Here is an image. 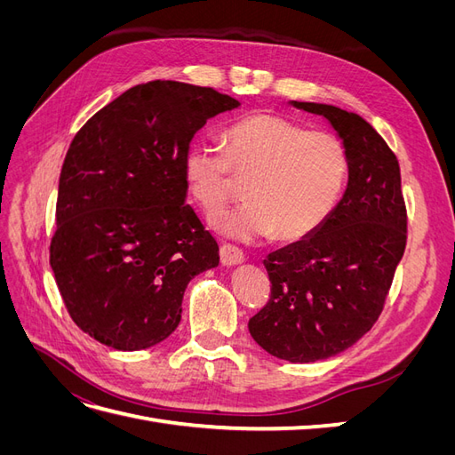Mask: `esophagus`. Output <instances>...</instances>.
<instances>
[{"mask_svg":"<svg viewBox=\"0 0 455 455\" xmlns=\"http://www.w3.org/2000/svg\"><path fill=\"white\" fill-rule=\"evenodd\" d=\"M220 261H222V266H226V267L239 266L244 261V254L239 249H235V246L224 244L222 249H220Z\"/></svg>","mask_w":455,"mask_h":455,"instance_id":"1","label":"esophagus"}]
</instances>
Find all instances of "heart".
<instances>
[{"instance_id":"obj_1","label":"heart","mask_w":455,"mask_h":455,"mask_svg":"<svg viewBox=\"0 0 455 455\" xmlns=\"http://www.w3.org/2000/svg\"><path fill=\"white\" fill-rule=\"evenodd\" d=\"M224 146L226 151L196 142L182 159L186 188L206 216L224 211L233 199L231 171L249 178V203L211 220L222 237L304 241L336 211L349 176V154L336 136L311 132L283 116L258 114L228 129Z\"/></svg>"}]
</instances>
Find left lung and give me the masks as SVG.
Instances as JSON below:
<instances>
[{
	"label": "left lung",
	"mask_w": 455,
	"mask_h": 455,
	"mask_svg": "<svg viewBox=\"0 0 455 455\" xmlns=\"http://www.w3.org/2000/svg\"><path fill=\"white\" fill-rule=\"evenodd\" d=\"M324 117L349 154L346 191L311 237L267 254V306L251 336L288 363H315L355 346L378 321L406 249L401 167L378 131L347 109L288 102Z\"/></svg>",
	"instance_id": "8db88e82"
}]
</instances>
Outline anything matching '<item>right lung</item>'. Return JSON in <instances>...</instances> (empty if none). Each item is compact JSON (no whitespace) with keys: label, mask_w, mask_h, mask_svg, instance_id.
Here are the masks:
<instances>
[{"label":"right lung","mask_w":455,"mask_h":455,"mask_svg":"<svg viewBox=\"0 0 455 455\" xmlns=\"http://www.w3.org/2000/svg\"><path fill=\"white\" fill-rule=\"evenodd\" d=\"M241 102L211 87L149 81L96 112L68 149L51 267L68 313L96 341L140 351L169 338L218 244L186 204V149Z\"/></svg>","instance_id":"add662e5"}]
</instances>
